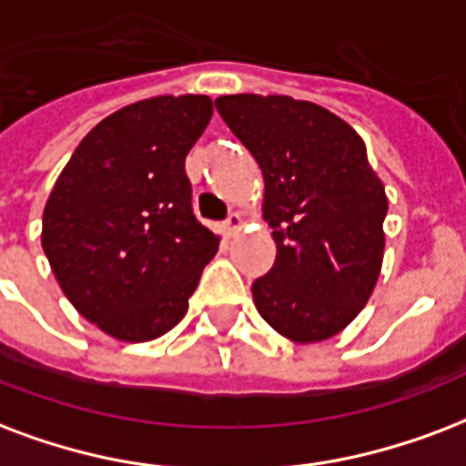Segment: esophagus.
Here are the masks:
<instances>
[{
    "mask_svg": "<svg viewBox=\"0 0 466 466\" xmlns=\"http://www.w3.org/2000/svg\"><path fill=\"white\" fill-rule=\"evenodd\" d=\"M241 227H244V219H241L237 212H232V215H229V219H227L225 225H222V229H225L227 237H234V234H239Z\"/></svg>",
    "mask_w": 466,
    "mask_h": 466,
    "instance_id": "34e87169",
    "label": "esophagus"
}]
</instances>
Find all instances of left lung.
Segmentation results:
<instances>
[{
	"mask_svg": "<svg viewBox=\"0 0 466 466\" xmlns=\"http://www.w3.org/2000/svg\"><path fill=\"white\" fill-rule=\"evenodd\" d=\"M219 116L257 158L276 261L251 293L296 344L339 335L374 293L389 198L364 138L325 106L286 95H222Z\"/></svg>",
	"mask_w": 466,
	"mask_h": 466,
	"instance_id": "8db88e82",
	"label": "left lung"
}]
</instances>
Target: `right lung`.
<instances>
[{"mask_svg": "<svg viewBox=\"0 0 466 466\" xmlns=\"http://www.w3.org/2000/svg\"><path fill=\"white\" fill-rule=\"evenodd\" d=\"M209 119L208 95L122 106L87 131L46 200L41 247L60 290L115 339L148 342L176 328L218 254L186 176Z\"/></svg>", "mask_w": 466, "mask_h": 466, "instance_id": "add662e5", "label": "right lung"}]
</instances>
